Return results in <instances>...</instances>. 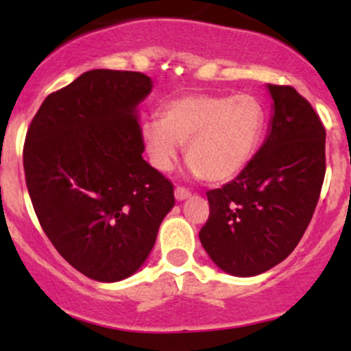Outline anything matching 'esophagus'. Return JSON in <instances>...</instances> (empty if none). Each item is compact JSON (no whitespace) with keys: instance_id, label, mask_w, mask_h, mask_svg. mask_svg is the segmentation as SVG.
Here are the masks:
<instances>
[{"instance_id":"obj_1","label":"esophagus","mask_w":351,"mask_h":351,"mask_svg":"<svg viewBox=\"0 0 351 351\" xmlns=\"http://www.w3.org/2000/svg\"><path fill=\"white\" fill-rule=\"evenodd\" d=\"M189 196H191V193H189L186 188L178 186V188L175 189V198H176V201H184V199H188Z\"/></svg>"}]
</instances>
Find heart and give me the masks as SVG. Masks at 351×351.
Here are the masks:
<instances>
[{"label":"heart","mask_w":351,"mask_h":351,"mask_svg":"<svg viewBox=\"0 0 351 351\" xmlns=\"http://www.w3.org/2000/svg\"><path fill=\"white\" fill-rule=\"evenodd\" d=\"M265 128V108L249 92L191 94L168 100L162 119L143 123L142 140L153 167L171 171L181 145L193 175L226 181L251 162Z\"/></svg>","instance_id":"obj_1"}]
</instances>
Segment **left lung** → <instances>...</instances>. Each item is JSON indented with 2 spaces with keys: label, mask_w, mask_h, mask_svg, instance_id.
<instances>
[{
  "label": "left lung",
  "mask_w": 351,
  "mask_h": 351,
  "mask_svg": "<svg viewBox=\"0 0 351 351\" xmlns=\"http://www.w3.org/2000/svg\"><path fill=\"white\" fill-rule=\"evenodd\" d=\"M272 117L263 147L234 180L206 193L199 231L221 271L252 277L277 265L304 236L325 178V128L291 86L267 84Z\"/></svg>",
  "instance_id": "1"
}]
</instances>
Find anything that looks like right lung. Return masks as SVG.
I'll return each instance as SVG.
<instances>
[{
	"mask_svg": "<svg viewBox=\"0 0 351 351\" xmlns=\"http://www.w3.org/2000/svg\"><path fill=\"white\" fill-rule=\"evenodd\" d=\"M142 72L94 69L47 95L26 134L23 165L41 228L84 276H134L175 206L173 184L143 160Z\"/></svg>",
	"mask_w": 351,
	"mask_h": 351,
	"instance_id": "right-lung-1",
	"label": "right lung"
}]
</instances>
